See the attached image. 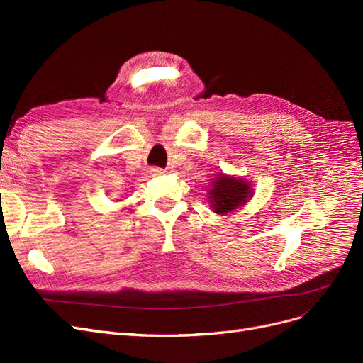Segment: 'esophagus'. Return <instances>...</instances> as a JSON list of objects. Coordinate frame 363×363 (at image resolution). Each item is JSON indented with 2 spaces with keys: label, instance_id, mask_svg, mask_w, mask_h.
<instances>
[{
  "label": "esophagus",
  "instance_id": "obj_1",
  "mask_svg": "<svg viewBox=\"0 0 363 363\" xmlns=\"http://www.w3.org/2000/svg\"><path fill=\"white\" fill-rule=\"evenodd\" d=\"M152 173H154V174H162L164 172H162L161 169H154V170H152Z\"/></svg>",
  "mask_w": 363,
  "mask_h": 363
}]
</instances>
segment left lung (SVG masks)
Listing matches in <instances>:
<instances>
[{"mask_svg":"<svg viewBox=\"0 0 363 363\" xmlns=\"http://www.w3.org/2000/svg\"><path fill=\"white\" fill-rule=\"evenodd\" d=\"M253 197L252 184L235 174L218 172L211 178V186L208 189V201L213 211L218 216H226L247 203Z\"/></svg>","mask_w":363,"mask_h":363,"instance_id":"8db88e82","label":"left lung"}]
</instances>
